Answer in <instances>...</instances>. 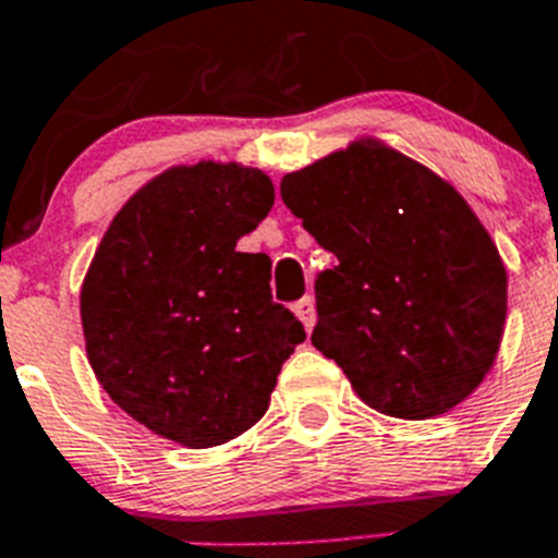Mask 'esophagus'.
I'll return each mask as SVG.
<instances>
[{"mask_svg":"<svg viewBox=\"0 0 558 558\" xmlns=\"http://www.w3.org/2000/svg\"><path fill=\"white\" fill-rule=\"evenodd\" d=\"M294 314H298V317H300L303 328H306V331H312L314 319H317V312H314V300L312 298H303V300H300V303H294Z\"/></svg>","mask_w":558,"mask_h":558,"instance_id":"obj_1","label":"esophagus"}]
</instances>
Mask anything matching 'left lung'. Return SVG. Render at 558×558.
<instances>
[{
	"instance_id": "1",
	"label": "left lung",
	"mask_w": 558,
	"mask_h": 558,
	"mask_svg": "<svg viewBox=\"0 0 558 558\" xmlns=\"http://www.w3.org/2000/svg\"><path fill=\"white\" fill-rule=\"evenodd\" d=\"M283 205L339 264L317 278L312 345L390 418L449 413L500 351L508 275L447 179L381 140L280 179Z\"/></svg>"
}]
</instances>
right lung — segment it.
I'll return each instance as SVG.
<instances>
[{
	"mask_svg": "<svg viewBox=\"0 0 558 558\" xmlns=\"http://www.w3.org/2000/svg\"><path fill=\"white\" fill-rule=\"evenodd\" d=\"M275 185L239 162L173 165L111 219L81 286L89 365L109 399L187 449L239 438L306 339L272 303V260L239 252Z\"/></svg>",
	"mask_w": 558,
	"mask_h": 558,
	"instance_id": "add662e5",
	"label": "right lung"
}]
</instances>
